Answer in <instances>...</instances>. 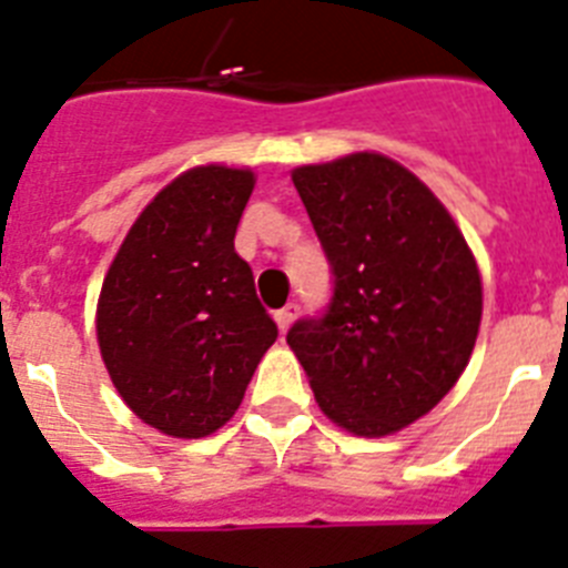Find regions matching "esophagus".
<instances>
[{
  "instance_id": "esophagus-1",
  "label": "esophagus",
  "mask_w": 568,
  "mask_h": 568,
  "mask_svg": "<svg viewBox=\"0 0 568 568\" xmlns=\"http://www.w3.org/2000/svg\"><path fill=\"white\" fill-rule=\"evenodd\" d=\"M297 314H300V305L297 303H288V305H285V308H280V312L274 314V320H277V325H280V332H288L291 323L297 320Z\"/></svg>"
}]
</instances>
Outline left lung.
<instances>
[{
    "instance_id": "obj_1",
    "label": "left lung",
    "mask_w": 568,
    "mask_h": 568,
    "mask_svg": "<svg viewBox=\"0 0 568 568\" xmlns=\"http://www.w3.org/2000/svg\"><path fill=\"white\" fill-rule=\"evenodd\" d=\"M291 180L334 291L285 339L325 417L359 437L400 432L468 366L483 314L475 256L443 202L388 156L348 154Z\"/></svg>"
}]
</instances>
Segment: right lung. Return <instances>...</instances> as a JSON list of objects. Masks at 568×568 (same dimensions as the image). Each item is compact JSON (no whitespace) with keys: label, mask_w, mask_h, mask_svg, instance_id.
<instances>
[{"label":"right lung","mask_w":568,"mask_h":568,"mask_svg":"<svg viewBox=\"0 0 568 568\" xmlns=\"http://www.w3.org/2000/svg\"><path fill=\"white\" fill-rule=\"evenodd\" d=\"M254 174L200 165L148 202L113 256L97 339L113 386L148 426L205 437L234 417L277 339L234 251Z\"/></svg>","instance_id":"1"}]
</instances>
